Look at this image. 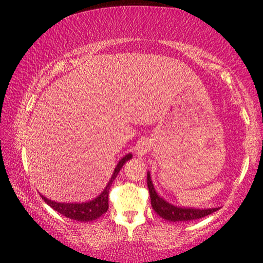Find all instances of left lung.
<instances>
[{
    "label": "left lung",
    "mask_w": 263,
    "mask_h": 263,
    "mask_svg": "<svg viewBox=\"0 0 263 263\" xmlns=\"http://www.w3.org/2000/svg\"><path fill=\"white\" fill-rule=\"evenodd\" d=\"M147 186H148V192L151 196V204H152L153 210L156 211L157 214L163 219H166L168 221H190L196 220V219L207 217L218 211V208H208V210H196V208H182L174 206V204L168 203L165 201L163 197L158 195L154 185L151 179L149 172H147Z\"/></svg>",
    "instance_id": "8db88e82"
}]
</instances>
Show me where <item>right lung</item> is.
Segmentation results:
<instances>
[{"mask_svg": "<svg viewBox=\"0 0 263 263\" xmlns=\"http://www.w3.org/2000/svg\"><path fill=\"white\" fill-rule=\"evenodd\" d=\"M132 154L129 153L127 156H124L122 159L118 161L117 166L115 167V171L112 174V177L107 183L105 189L103 190V193L99 196H97L96 199L88 202H82V203H66V202H56V201H51L46 199L45 196H43V200L49 204L50 207L53 208L56 212H59L60 214L64 215V217L73 219L77 221H92L95 219L99 218L100 215L105 213L109 208V190L110 186L115 181V178L117 177L118 172L122 168V166L125 164V161L132 159Z\"/></svg>", "mask_w": 263, "mask_h": 263, "instance_id": "1", "label": "right lung"}]
</instances>
